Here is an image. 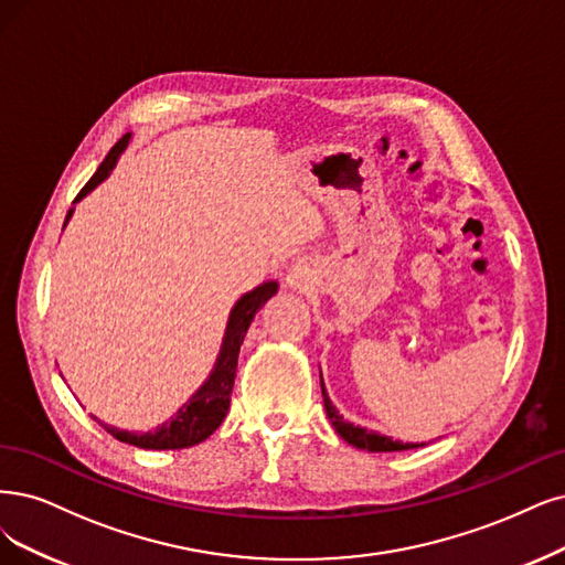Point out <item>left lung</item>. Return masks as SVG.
<instances>
[{"mask_svg": "<svg viewBox=\"0 0 565 565\" xmlns=\"http://www.w3.org/2000/svg\"><path fill=\"white\" fill-rule=\"evenodd\" d=\"M321 393H323V405H326V414L335 428L340 433V437L344 443H349L351 447L356 449H367V451H405V449H416L424 445H414V443H401V440H391L386 435H380L377 430H367L361 426H353L349 422H344V416L338 412V407L330 403L326 386H323V377H321Z\"/></svg>", "mask_w": 565, "mask_h": 565, "instance_id": "8db88e82", "label": "left lung"}]
</instances>
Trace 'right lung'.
I'll list each match as a JSON object with an SVG mask.
<instances>
[{
    "instance_id": "obj_1",
    "label": "right lung",
    "mask_w": 565,
    "mask_h": 565,
    "mask_svg": "<svg viewBox=\"0 0 565 565\" xmlns=\"http://www.w3.org/2000/svg\"><path fill=\"white\" fill-rule=\"evenodd\" d=\"M130 137L132 135L128 132L122 139H118V143L109 151V156L104 158V162L97 167L93 179L81 188V193L76 195L74 202L86 198L104 179L111 174V170L118 162V156L125 151V146H128ZM72 214H74V209H70L67 221L72 218ZM67 221H65V225H67ZM277 288H279L277 281H265L258 288L248 290V294H244L235 302L233 311H230L225 338H223L221 353H218L212 374H209L206 382L191 395V401L179 407V412L172 416L170 422H164L162 426H158L151 433H130V430H120L109 424H102L104 426V430L111 433L116 440L135 445L139 449H185V447L204 443L206 437L223 424L225 414H227L230 395H233L235 374H237L239 347L246 338V330H248L250 321H254L256 311L277 294Z\"/></svg>"
}]
</instances>
